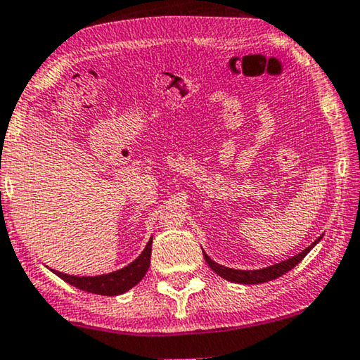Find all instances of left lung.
<instances>
[{
  "instance_id": "8db88e82",
  "label": "left lung",
  "mask_w": 360,
  "mask_h": 360,
  "mask_svg": "<svg viewBox=\"0 0 360 360\" xmlns=\"http://www.w3.org/2000/svg\"><path fill=\"white\" fill-rule=\"evenodd\" d=\"M320 238H317V240H315L311 246H307L306 250L301 251L300 254H296V256L286 259V261H281L278 264L269 265V267L259 269V270H236V269L225 267V265L214 262L212 259L209 257L206 252H204V250H202V256H204V259H206V262L209 264V267H211L219 276H222V278L233 281V283H241V285H257V283H265V281L278 278V276H281L283 274L290 272L291 269H295L296 265L307 256V252L311 251L315 245H317V243L320 241Z\"/></svg>"
}]
</instances>
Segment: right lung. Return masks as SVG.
<instances>
[{
  "instance_id": "add662e5",
  "label": "right lung",
  "mask_w": 360,
  "mask_h": 360,
  "mask_svg": "<svg viewBox=\"0 0 360 360\" xmlns=\"http://www.w3.org/2000/svg\"><path fill=\"white\" fill-rule=\"evenodd\" d=\"M151 245L153 238H149L148 245L143 252L138 256L134 262H130L127 267L115 270V272L98 275V276H77L68 275L58 270H53L59 278L68 281L69 285L75 286L82 291L95 292V295L103 296H117L134 288L136 283H140L143 276L148 272L149 264H151Z\"/></svg>"
}]
</instances>
